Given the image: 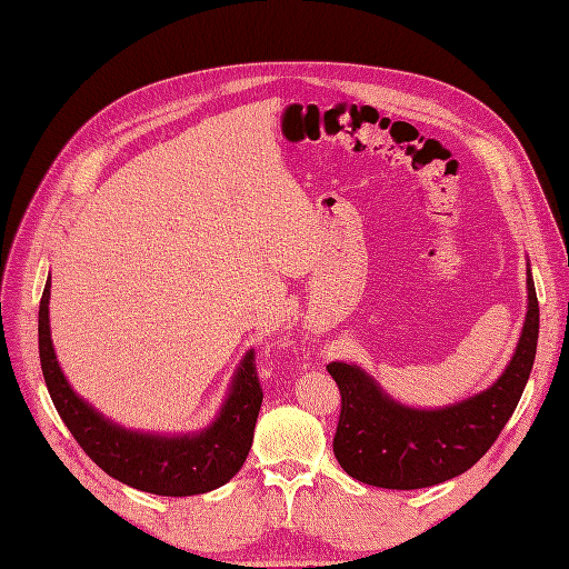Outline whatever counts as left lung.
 Returning <instances> with one entry per match:
<instances>
[{
	"label": "left lung",
	"mask_w": 569,
	"mask_h": 569,
	"mask_svg": "<svg viewBox=\"0 0 569 569\" xmlns=\"http://www.w3.org/2000/svg\"><path fill=\"white\" fill-rule=\"evenodd\" d=\"M539 305L528 267V313L502 377L483 392L443 409H411L390 400L358 365L330 362L341 411L335 458L343 472L377 488L413 490L467 472L496 443L511 418L537 351Z\"/></svg>",
	"instance_id": "8db88e82"
}]
</instances>
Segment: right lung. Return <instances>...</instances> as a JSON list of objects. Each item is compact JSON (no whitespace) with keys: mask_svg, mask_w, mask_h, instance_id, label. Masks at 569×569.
I'll return each mask as SVG.
<instances>
[{"mask_svg":"<svg viewBox=\"0 0 569 569\" xmlns=\"http://www.w3.org/2000/svg\"><path fill=\"white\" fill-rule=\"evenodd\" d=\"M48 298H51V277L39 302L41 372L64 426L94 465L122 483L167 498L200 496L228 483L239 472L251 451L262 405L256 351L243 356L228 400L207 430L183 437L132 432L94 411L67 383L51 341Z\"/></svg>","mask_w":569,"mask_h":569,"instance_id":"right-lung-1","label":"right lung"}]
</instances>
